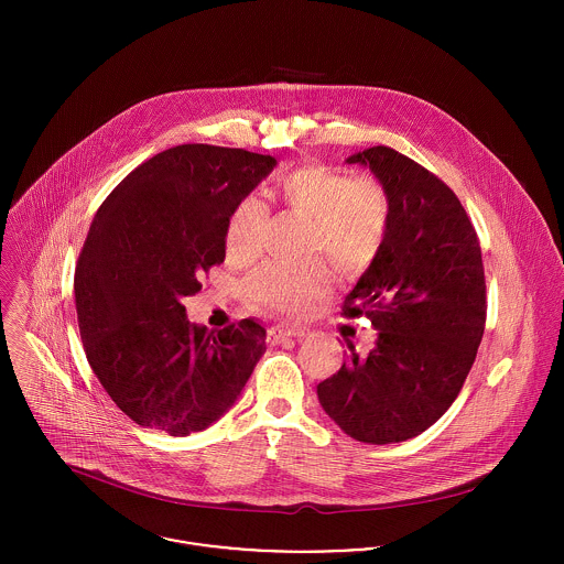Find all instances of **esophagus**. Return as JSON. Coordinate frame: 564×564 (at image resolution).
Instances as JSON below:
<instances>
[{
  "label": "esophagus",
  "mask_w": 564,
  "mask_h": 564,
  "mask_svg": "<svg viewBox=\"0 0 564 564\" xmlns=\"http://www.w3.org/2000/svg\"><path fill=\"white\" fill-rule=\"evenodd\" d=\"M302 336H306V329H302V327H282V325H275V327H269L267 340H269L271 345H280V343H284V340H289V338H302Z\"/></svg>",
  "instance_id": "obj_1"
}]
</instances>
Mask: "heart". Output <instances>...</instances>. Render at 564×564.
I'll return each mask as SVG.
<instances>
[{"mask_svg":"<svg viewBox=\"0 0 564 564\" xmlns=\"http://www.w3.org/2000/svg\"><path fill=\"white\" fill-rule=\"evenodd\" d=\"M280 199L313 217L311 247L327 253L345 275H360L382 256L391 230V204L371 177H349L325 164H304L278 180ZM269 206L249 193L237 202L226 226V247L237 260L260 253L269 226ZM334 286L325 258L306 262H267L247 280V300L286 317L311 311Z\"/></svg>","mask_w":564,"mask_h":564,"instance_id":"1","label":"heart"}]
</instances>
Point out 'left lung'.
Listing matches in <instances>:
<instances>
[{
	"label": "left lung",
	"mask_w": 564,
	"mask_h": 564,
	"mask_svg": "<svg viewBox=\"0 0 564 564\" xmlns=\"http://www.w3.org/2000/svg\"><path fill=\"white\" fill-rule=\"evenodd\" d=\"M365 164L391 204L382 256L343 302L347 319L367 317L378 343L351 356L317 387L323 410L356 441L400 443L425 432L458 398L482 340L486 282L476 228L456 193L393 148Z\"/></svg>",
	"instance_id": "left-lung-1"
}]
</instances>
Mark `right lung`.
<instances>
[{
    "instance_id": "add662e5",
    "label": "right lung",
    "mask_w": 564,
    "mask_h": 564,
    "mask_svg": "<svg viewBox=\"0 0 564 564\" xmlns=\"http://www.w3.org/2000/svg\"><path fill=\"white\" fill-rule=\"evenodd\" d=\"M275 159L175 145L128 173L99 206L76 264L82 343L97 380L134 423L188 436L241 395L264 327L186 319L182 297L226 258L232 208Z\"/></svg>"
}]
</instances>
